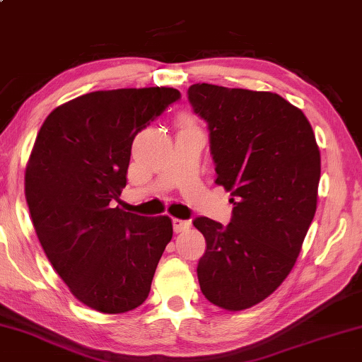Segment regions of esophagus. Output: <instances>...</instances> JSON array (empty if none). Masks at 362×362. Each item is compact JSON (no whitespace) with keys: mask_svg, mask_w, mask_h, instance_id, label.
<instances>
[{"mask_svg":"<svg viewBox=\"0 0 362 362\" xmlns=\"http://www.w3.org/2000/svg\"><path fill=\"white\" fill-rule=\"evenodd\" d=\"M189 228H191V221L189 220H177V218H175L173 220V229L175 233H185V230H187Z\"/></svg>","mask_w":362,"mask_h":362,"instance_id":"1","label":"esophagus"}]
</instances>
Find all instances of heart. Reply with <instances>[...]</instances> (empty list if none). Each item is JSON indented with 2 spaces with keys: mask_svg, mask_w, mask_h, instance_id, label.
Segmentation results:
<instances>
[{
  "mask_svg": "<svg viewBox=\"0 0 362 362\" xmlns=\"http://www.w3.org/2000/svg\"><path fill=\"white\" fill-rule=\"evenodd\" d=\"M185 120H186V122H189V118H185ZM187 125H189V123H187Z\"/></svg>",
  "mask_w": 362,
  "mask_h": 362,
  "instance_id": "1",
  "label": "heart"
}]
</instances>
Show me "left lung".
<instances>
[{"label":"left lung","instance_id":"obj_1","mask_svg":"<svg viewBox=\"0 0 362 362\" xmlns=\"http://www.w3.org/2000/svg\"><path fill=\"white\" fill-rule=\"evenodd\" d=\"M195 114L209 123L218 186L230 192L228 226L200 216L206 250L200 290L242 311L268 298L292 271L315 218L321 153L303 112L269 91L195 83Z\"/></svg>","mask_w":362,"mask_h":362}]
</instances>
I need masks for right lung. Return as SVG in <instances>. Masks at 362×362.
I'll return each instance as SVG.
<instances>
[{"label":"right lung","instance_id":"right-lung-1","mask_svg":"<svg viewBox=\"0 0 362 362\" xmlns=\"http://www.w3.org/2000/svg\"><path fill=\"white\" fill-rule=\"evenodd\" d=\"M181 98L175 88L83 94L41 125L25 170V199L38 240L74 297L120 315L142 305L173 237L168 216L112 206L127 186L134 136Z\"/></svg>","mask_w":362,"mask_h":362}]
</instances>
